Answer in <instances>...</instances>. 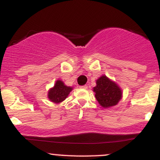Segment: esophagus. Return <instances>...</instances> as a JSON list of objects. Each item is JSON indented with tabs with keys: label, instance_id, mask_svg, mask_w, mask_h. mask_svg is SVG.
Segmentation results:
<instances>
[{
	"label": "esophagus",
	"instance_id": "esophagus-1",
	"mask_svg": "<svg viewBox=\"0 0 160 160\" xmlns=\"http://www.w3.org/2000/svg\"><path fill=\"white\" fill-rule=\"evenodd\" d=\"M80 87L82 88V89H87V86H86V85L81 86H80Z\"/></svg>",
	"mask_w": 160,
	"mask_h": 160
}]
</instances>
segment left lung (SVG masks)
Returning a JSON list of instances; mask_svg holds the SVG:
<instances>
[{
	"label": "left lung",
	"instance_id": "1",
	"mask_svg": "<svg viewBox=\"0 0 160 160\" xmlns=\"http://www.w3.org/2000/svg\"><path fill=\"white\" fill-rule=\"evenodd\" d=\"M96 84L93 91L100 105L106 108L118 103L122 97V91L117 83L104 75L97 80Z\"/></svg>",
	"mask_w": 160,
	"mask_h": 160
}]
</instances>
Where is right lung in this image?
Listing matches in <instances>:
<instances>
[{"instance_id": "add662e5", "label": "right lung", "mask_w": 160, "mask_h": 160, "mask_svg": "<svg viewBox=\"0 0 160 160\" xmlns=\"http://www.w3.org/2000/svg\"><path fill=\"white\" fill-rule=\"evenodd\" d=\"M72 88L65 86L64 82L61 80H57L54 87L49 90L48 98L49 100L55 103H60L67 98Z\"/></svg>"}]
</instances>
